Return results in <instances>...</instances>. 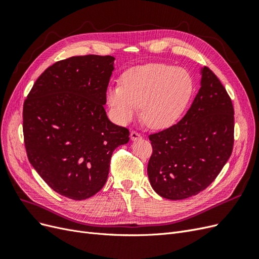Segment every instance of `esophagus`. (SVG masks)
Segmentation results:
<instances>
[{"instance_id": "34e87169", "label": "esophagus", "mask_w": 259, "mask_h": 259, "mask_svg": "<svg viewBox=\"0 0 259 259\" xmlns=\"http://www.w3.org/2000/svg\"><path fill=\"white\" fill-rule=\"evenodd\" d=\"M140 138H142V135H140L139 133H137L135 131H132L131 132V139L133 140V142H136V140H138Z\"/></svg>"}]
</instances>
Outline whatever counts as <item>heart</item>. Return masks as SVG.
<instances>
[{
  "label": "heart",
  "mask_w": 259,
  "mask_h": 259,
  "mask_svg": "<svg viewBox=\"0 0 259 259\" xmlns=\"http://www.w3.org/2000/svg\"><path fill=\"white\" fill-rule=\"evenodd\" d=\"M192 91V79L185 69L147 64L127 70L122 85L109 86L107 103L117 124L134 120L142 106V119L147 126L161 130L178 121Z\"/></svg>",
  "instance_id": "obj_1"
}]
</instances>
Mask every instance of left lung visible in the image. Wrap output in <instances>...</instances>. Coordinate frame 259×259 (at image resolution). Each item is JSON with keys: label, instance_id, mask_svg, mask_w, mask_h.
Segmentation results:
<instances>
[{"label": "left lung", "instance_id": "1", "mask_svg": "<svg viewBox=\"0 0 259 259\" xmlns=\"http://www.w3.org/2000/svg\"><path fill=\"white\" fill-rule=\"evenodd\" d=\"M200 90L177 124L149 136L148 177L162 198L184 200L207 188L230 158L234 111L218 77L201 68Z\"/></svg>", "mask_w": 259, "mask_h": 259}]
</instances>
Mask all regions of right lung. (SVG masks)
<instances>
[{
	"label": "right lung",
	"instance_id": "1",
	"mask_svg": "<svg viewBox=\"0 0 259 259\" xmlns=\"http://www.w3.org/2000/svg\"><path fill=\"white\" fill-rule=\"evenodd\" d=\"M114 57L86 55L55 62L38 76L23 104L27 155L54 191L72 200L96 194L111 155L130 140L104 105Z\"/></svg>",
	"mask_w": 259,
	"mask_h": 259
}]
</instances>
